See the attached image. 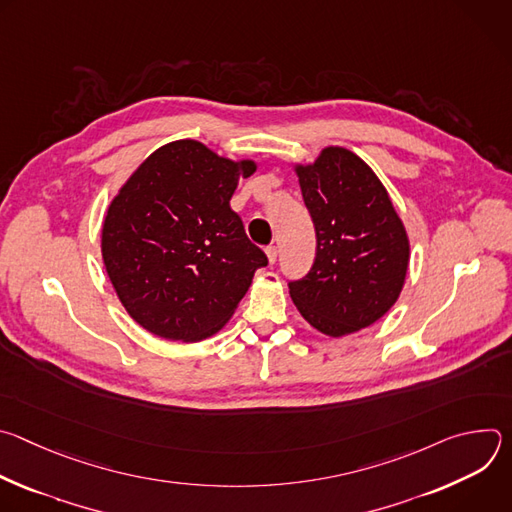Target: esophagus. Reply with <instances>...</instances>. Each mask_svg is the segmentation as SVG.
<instances>
[{"label":"esophagus","instance_id":"1","mask_svg":"<svg viewBox=\"0 0 512 512\" xmlns=\"http://www.w3.org/2000/svg\"><path fill=\"white\" fill-rule=\"evenodd\" d=\"M265 253H267V259H269V263L273 265V263L277 261V247H275V245H269V247L265 249Z\"/></svg>","mask_w":512,"mask_h":512}]
</instances>
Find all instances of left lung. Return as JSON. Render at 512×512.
Masks as SVG:
<instances>
[{
	"mask_svg": "<svg viewBox=\"0 0 512 512\" xmlns=\"http://www.w3.org/2000/svg\"><path fill=\"white\" fill-rule=\"evenodd\" d=\"M316 229L308 275L289 281V296L308 324L340 338L383 318L397 302L409 239L377 174L346 148L322 150L296 166Z\"/></svg>",
	"mask_w": 512,
	"mask_h": 512,
	"instance_id": "obj_1",
	"label": "left lung"
}]
</instances>
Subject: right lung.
I'll list each match as a JSON object with an SVG mask.
<instances>
[{
	"instance_id": "right-lung-1",
	"label": "right lung",
	"mask_w": 512,
	"mask_h": 512,
	"mask_svg": "<svg viewBox=\"0 0 512 512\" xmlns=\"http://www.w3.org/2000/svg\"><path fill=\"white\" fill-rule=\"evenodd\" d=\"M257 170L204 143L162 145L111 200L101 253L127 314L148 332L198 342L221 330L267 265L231 208L239 178Z\"/></svg>"
}]
</instances>
